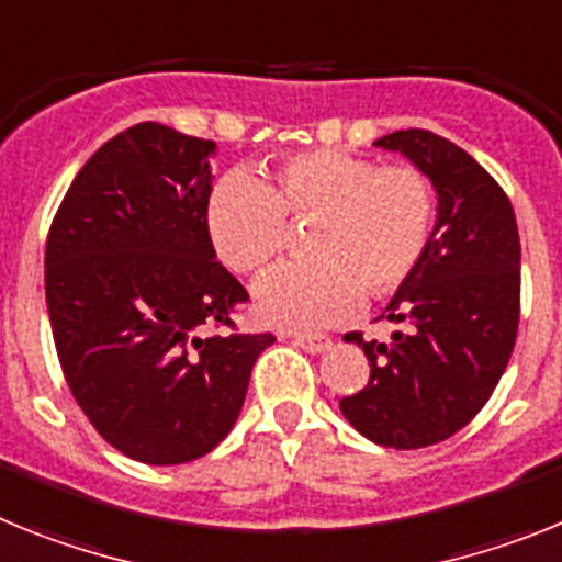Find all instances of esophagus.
I'll return each instance as SVG.
<instances>
[{
	"label": "esophagus",
	"mask_w": 562,
	"mask_h": 562,
	"mask_svg": "<svg viewBox=\"0 0 562 562\" xmlns=\"http://www.w3.org/2000/svg\"><path fill=\"white\" fill-rule=\"evenodd\" d=\"M291 341L305 353H325L330 348V339H325V336H294Z\"/></svg>",
	"instance_id": "34e87169"
}]
</instances>
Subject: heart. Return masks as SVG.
Returning <instances> with one entry per match:
<instances>
[{"instance_id":"heart-1","label":"heart","mask_w":562,"mask_h":562,"mask_svg":"<svg viewBox=\"0 0 562 562\" xmlns=\"http://www.w3.org/2000/svg\"><path fill=\"white\" fill-rule=\"evenodd\" d=\"M288 221H311V257L262 277L254 305L280 328L322 330L353 314L362 294H393L413 277L436 228V192L416 166H375L339 149L291 155L268 183L237 169L209 192V237L240 274L285 251Z\"/></svg>"}]
</instances>
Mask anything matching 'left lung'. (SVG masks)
<instances>
[{
	"label": "left lung",
	"instance_id": "1",
	"mask_svg": "<svg viewBox=\"0 0 562 562\" xmlns=\"http://www.w3.org/2000/svg\"><path fill=\"white\" fill-rule=\"evenodd\" d=\"M402 153L436 189V228L422 262L382 316L409 322L390 345L350 334L370 382L341 398V416L368 441L422 450L456 436L490 402L520 319V237L509 198L461 146L429 130L375 140Z\"/></svg>",
	"mask_w": 562,
	"mask_h": 562
}]
</instances>
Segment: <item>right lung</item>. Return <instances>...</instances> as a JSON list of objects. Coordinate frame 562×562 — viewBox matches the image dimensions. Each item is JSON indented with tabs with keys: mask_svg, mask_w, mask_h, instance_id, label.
<instances>
[{
	"mask_svg": "<svg viewBox=\"0 0 562 562\" xmlns=\"http://www.w3.org/2000/svg\"><path fill=\"white\" fill-rule=\"evenodd\" d=\"M217 146L135 124L67 189L45 248V294L65 379L126 458L172 467L212 452L240 416L271 334L203 336L246 302L206 226Z\"/></svg>",
	"mask_w": 562,
	"mask_h": 562,
	"instance_id": "add662e5",
	"label": "right lung"
}]
</instances>
